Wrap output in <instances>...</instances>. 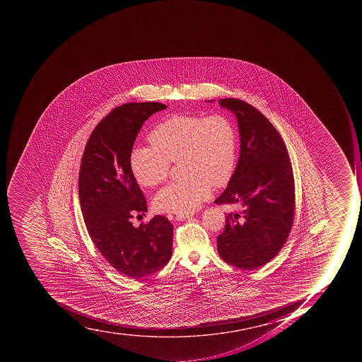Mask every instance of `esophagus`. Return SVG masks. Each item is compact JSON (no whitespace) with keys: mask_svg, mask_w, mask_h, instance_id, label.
I'll use <instances>...</instances> for the list:
<instances>
[{"mask_svg":"<svg viewBox=\"0 0 362 362\" xmlns=\"http://www.w3.org/2000/svg\"><path fill=\"white\" fill-rule=\"evenodd\" d=\"M192 215H189V214H177V216H175V219L177 221H185V219H189Z\"/></svg>","mask_w":362,"mask_h":362,"instance_id":"34e87169","label":"esophagus"}]
</instances>
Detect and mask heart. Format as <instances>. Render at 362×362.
<instances>
[{
  "label": "heart",
  "mask_w": 362,
  "mask_h": 362,
  "mask_svg": "<svg viewBox=\"0 0 362 362\" xmlns=\"http://www.w3.org/2000/svg\"><path fill=\"white\" fill-rule=\"evenodd\" d=\"M153 148L139 147L130 154L129 165L144 187L165 181L170 162H177L185 177L166 185L155 197V206L166 213L196 211L214 187H224L233 177L236 134L233 123L222 114L200 117L175 114L157 124L151 134Z\"/></svg>",
  "instance_id": "obj_1"
}]
</instances>
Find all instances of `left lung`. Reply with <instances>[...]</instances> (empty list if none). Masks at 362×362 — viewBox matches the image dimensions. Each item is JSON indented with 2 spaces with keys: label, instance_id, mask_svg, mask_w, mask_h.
Listing matches in <instances>:
<instances>
[{
  "label": "left lung",
  "instance_id": "obj_1",
  "mask_svg": "<svg viewBox=\"0 0 362 362\" xmlns=\"http://www.w3.org/2000/svg\"><path fill=\"white\" fill-rule=\"evenodd\" d=\"M208 103L214 100H207ZM235 115L240 156L216 204H236L217 236L219 256L245 271L271 262L288 239L294 216V179L284 141L267 117L236 98L219 100Z\"/></svg>",
  "mask_w": 362,
  "mask_h": 362
}]
</instances>
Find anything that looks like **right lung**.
Wrapping results in <instances>:
<instances>
[{
	"label": "right lung",
	"mask_w": 362,
	"mask_h": 362,
	"mask_svg": "<svg viewBox=\"0 0 362 362\" xmlns=\"http://www.w3.org/2000/svg\"><path fill=\"white\" fill-rule=\"evenodd\" d=\"M168 107L156 102L128 103L97 124L83 151L79 198L86 226L102 256L117 272L139 279L171 259L173 225L156 215L134 228L132 218L147 202L129 165L144 122Z\"/></svg>",
	"instance_id": "right-lung-1"
}]
</instances>
